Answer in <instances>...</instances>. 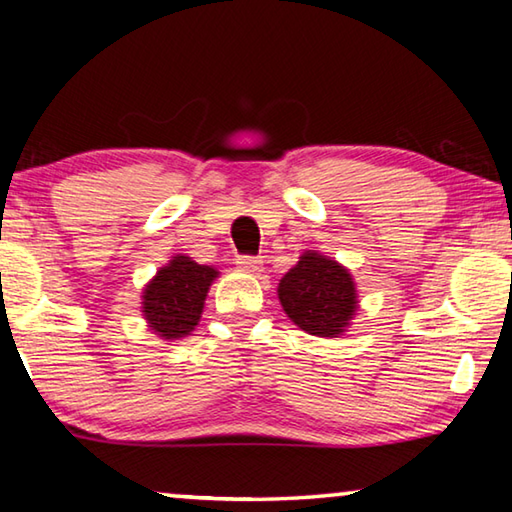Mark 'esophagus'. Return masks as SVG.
Masks as SVG:
<instances>
[{"mask_svg":"<svg viewBox=\"0 0 512 512\" xmlns=\"http://www.w3.org/2000/svg\"><path fill=\"white\" fill-rule=\"evenodd\" d=\"M235 264H237V268H241V271L253 273V271H257L259 266H262V259L253 257V255H239Z\"/></svg>","mask_w":512,"mask_h":512,"instance_id":"esophagus-1","label":"esophagus"}]
</instances>
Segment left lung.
Returning a JSON list of instances; mask_svg holds the SVG:
<instances>
[{"label": "left lung", "mask_w": 512, "mask_h": 512, "mask_svg": "<svg viewBox=\"0 0 512 512\" xmlns=\"http://www.w3.org/2000/svg\"><path fill=\"white\" fill-rule=\"evenodd\" d=\"M277 296L293 323L314 336H339L357 311L348 268L309 250L282 277Z\"/></svg>", "instance_id": "obj_1"}]
</instances>
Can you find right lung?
<instances>
[{
  "mask_svg": "<svg viewBox=\"0 0 512 512\" xmlns=\"http://www.w3.org/2000/svg\"><path fill=\"white\" fill-rule=\"evenodd\" d=\"M219 275L185 255L173 257L144 289V318L164 339H183L201 320L207 289Z\"/></svg>",
  "mask_w": 512,
  "mask_h": 512,
  "instance_id": "add662e5",
  "label": "right lung"
}]
</instances>
